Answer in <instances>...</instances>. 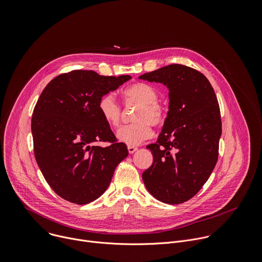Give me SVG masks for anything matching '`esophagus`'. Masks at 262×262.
Wrapping results in <instances>:
<instances>
[{
  "instance_id": "esophagus-1",
  "label": "esophagus",
  "mask_w": 262,
  "mask_h": 262,
  "mask_svg": "<svg viewBox=\"0 0 262 262\" xmlns=\"http://www.w3.org/2000/svg\"><path fill=\"white\" fill-rule=\"evenodd\" d=\"M127 150H128V152H129L130 155H133V154H135V152L138 150V148L135 147V146H128V147H127Z\"/></svg>"
}]
</instances>
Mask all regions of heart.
I'll list each match as a JSON object with an SVG mask.
<instances>
[{
	"label": "heart",
	"instance_id": "heart-1",
	"mask_svg": "<svg viewBox=\"0 0 262 262\" xmlns=\"http://www.w3.org/2000/svg\"><path fill=\"white\" fill-rule=\"evenodd\" d=\"M122 96L126 103L137 104L133 120L136 122L121 127L117 132V140L128 146H138L152 137L154 126H161L166 120L165 108L158 102L159 93L152 86L138 83L123 90ZM98 112L102 119L113 128L121 122V108L112 93L104 94L98 101Z\"/></svg>",
	"mask_w": 262,
	"mask_h": 262
}]
</instances>
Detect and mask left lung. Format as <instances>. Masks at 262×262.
Wrapping results in <instances>:
<instances>
[{
    "instance_id": "obj_1",
    "label": "left lung",
    "mask_w": 262,
    "mask_h": 262,
    "mask_svg": "<svg viewBox=\"0 0 262 262\" xmlns=\"http://www.w3.org/2000/svg\"><path fill=\"white\" fill-rule=\"evenodd\" d=\"M169 90V110L156 144L147 146L152 165L143 172L148 192L167 204L194 197L209 178L222 135L220 107L205 76L191 67L171 64L139 77Z\"/></svg>"
}]
</instances>
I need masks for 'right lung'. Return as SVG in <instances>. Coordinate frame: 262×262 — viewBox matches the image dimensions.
Returning a JSON list of instances; mask_svg holds the SVG:
<instances>
[{
	"label": "right lung",
	"instance_id": "right-lung-1",
	"mask_svg": "<svg viewBox=\"0 0 262 262\" xmlns=\"http://www.w3.org/2000/svg\"><path fill=\"white\" fill-rule=\"evenodd\" d=\"M130 79L73 70L52 80L40 94L32 116L34 154L47 182L61 198L76 204L96 200L128 156L97 105L104 94ZM99 141L112 144L101 147Z\"/></svg>",
	"mask_w": 262,
	"mask_h": 262
}]
</instances>
